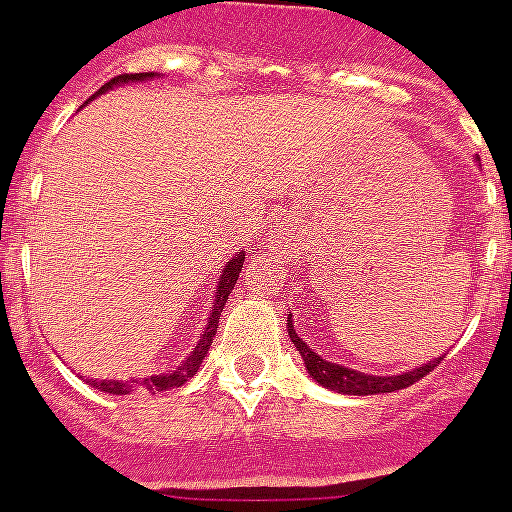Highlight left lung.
Masks as SVG:
<instances>
[{
  "mask_svg": "<svg viewBox=\"0 0 512 512\" xmlns=\"http://www.w3.org/2000/svg\"><path fill=\"white\" fill-rule=\"evenodd\" d=\"M287 325H289V338H292V343H295L297 351H300L302 361H305L307 366V374H312V379H315L318 384H323V387H328V390L343 392V395H387V392L405 390V387L420 382L425 374H431L433 369L441 364V361H431V364L418 366V369L400 374V377H374V374H361V372H354V369H346V366L333 364V361H325L323 356L315 354V351H312V348L297 336L292 320H287Z\"/></svg>",
  "mask_w": 512,
  "mask_h": 512,
  "instance_id": "obj_1",
  "label": "left lung"
}]
</instances>
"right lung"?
<instances>
[{
    "label": "right lung",
    "mask_w": 512,
    "mask_h": 512,
    "mask_svg": "<svg viewBox=\"0 0 512 512\" xmlns=\"http://www.w3.org/2000/svg\"><path fill=\"white\" fill-rule=\"evenodd\" d=\"M151 76L153 74H120V76H115V79L107 81V84H104L97 94L107 92V89H112L115 84H122V81H146V79H151ZM97 94H94V97H97ZM243 259H246V251H241L238 256H235V259H230L228 266L223 269V274H220V284H217L215 302H212V312H210V325L202 330V338H200V343H197V348L192 351V356H189V359L184 361V364L179 366L176 372L158 374V377L140 379V382L138 379H133V382H115V379H110V382H94V387L102 392H110V395H130V392H135L138 387H146V390H151V392L174 390V387H182L187 379H192L194 372L200 369L202 359H205L207 348H210L212 341H215L217 323H220V312H223L225 302H228L230 292H233L235 282H238V274H241V269H243Z\"/></svg>",
    "instance_id": "add662e5"
}]
</instances>
